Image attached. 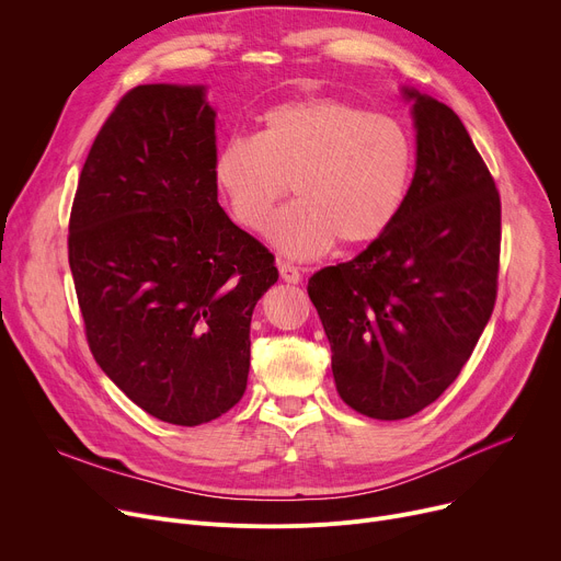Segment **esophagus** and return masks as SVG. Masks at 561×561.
Instances as JSON below:
<instances>
[{
  "label": "esophagus",
  "instance_id": "34e87169",
  "mask_svg": "<svg viewBox=\"0 0 561 561\" xmlns=\"http://www.w3.org/2000/svg\"><path fill=\"white\" fill-rule=\"evenodd\" d=\"M279 275H282V279L288 282V284H300V282H302L300 268L288 264V261H282V264H279Z\"/></svg>",
  "mask_w": 561,
  "mask_h": 561
}]
</instances>
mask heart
<instances>
[{
    "label": "heart",
    "mask_w": 561,
    "mask_h": 561,
    "mask_svg": "<svg viewBox=\"0 0 561 561\" xmlns=\"http://www.w3.org/2000/svg\"><path fill=\"white\" fill-rule=\"evenodd\" d=\"M415 141L383 115L335 101H290L261 115L256 135L218 148L211 175L241 228L268 226L275 205L297 201L271 222L273 243L288 256L311 259L335 241L365 248L399 220L415 180Z\"/></svg>",
    "instance_id": "b5f03b06"
}]
</instances>
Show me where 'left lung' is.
<instances>
[{
  "label": "left lung",
  "mask_w": 561,
  "mask_h": 561,
  "mask_svg": "<svg viewBox=\"0 0 561 561\" xmlns=\"http://www.w3.org/2000/svg\"><path fill=\"white\" fill-rule=\"evenodd\" d=\"M413 101L417 167L394 228L309 279L335 390L371 420H405L460 375L496 302L501 196L456 112Z\"/></svg>",
  "instance_id": "1"
}]
</instances>
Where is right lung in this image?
Masks as SVG:
<instances>
[{
  "instance_id": "right-lung-1",
  "label": "right lung",
  "mask_w": 561,
  "mask_h": 561,
  "mask_svg": "<svg viewBox=\"0 0 561 561\" xmlns=\"http://www.w3.org/2000/svg\"><path fill=\"white\" fill-rule=\"evenodd\" d=\"M216 112L203 85H137L83 164L69 268L94 360L148 415L198 426L239 403L254 305L275 256L214 186Z\"/></svg>"
}]
</instances>
